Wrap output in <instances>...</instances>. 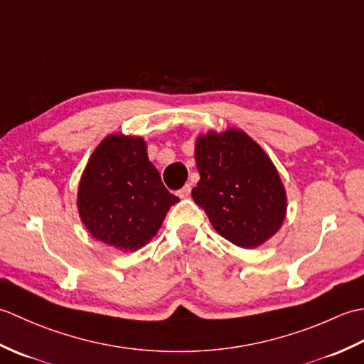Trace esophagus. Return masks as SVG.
Returning <instances> with one entry per match:
<instances>
[{
    "label": "esophagus",
    "mask_w": 364,
    "mask_h": 364,
    "mask_svg": "<svg viewBox=\"0 0 364 364\" xmlns=\"http://www.w3.org/2000/svg\"><path fill=\"white\" fill-rule=\"evenodd\" d=\"M191 184H186V186H183L180 191L176 192V196L180 197V198H188L189 196H191Z\"/></svg>",
    "instance_id": "34e87169"
}]
</instances>
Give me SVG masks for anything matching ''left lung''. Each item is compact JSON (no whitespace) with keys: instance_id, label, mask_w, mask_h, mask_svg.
I'll list each match as a JSON object with an SVG mask.
<instances>
[{"instance_id":"left-lung-1","label":"left lung","mask_w":364,"mask_h":364,"mask_svg":"<svg viewBox=\"0 0 364 364\" xmlns=\"http://www.w3.org/2000/svg\"><path fill=\"white\" fill-rule=\"evenodd\" d=\"M200 181L194 202L227 241L253 249L274 236L286 214V194L277 168L244 131L208 133L196 144Z\"/></svg>"}]
</instances>
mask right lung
Segmentation results:
<instances>
[{"mask_svg": "<svg viewBox=\"0 0 364 364\" xmlns=\"http://www.w3.org/2000/svg\"><path fill=\"white\" fill-rule=\"evenodd\" d=\"M176 202L149 161L146 144L122 134L97 146L78 191L80 215L90 235L120 250L149 242Z\"/></svg>", "mask_w": 364, "mask_h": 364, "instance_id": "1", "label": "right lung"}]
</instances>
